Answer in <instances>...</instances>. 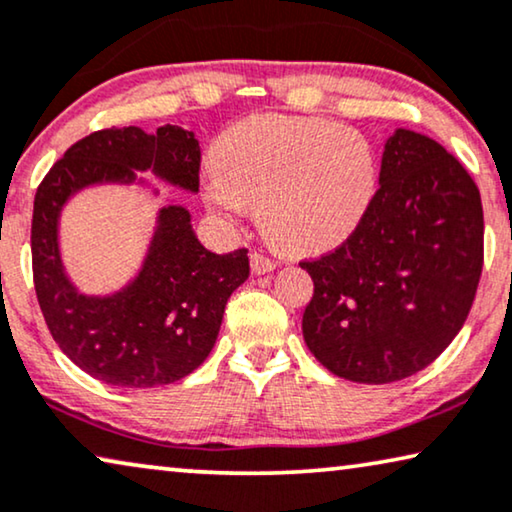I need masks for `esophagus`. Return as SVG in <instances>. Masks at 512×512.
Instances as JSON below:
<instances>
[{
	"label": "esophagus",
	"mask_w": 512,
	"mask_h": 512,
	"mask_svg": "<svg viewBox=\"0 0 512 512\" xmlns=\"http://www.w3.org/2000/svg\"><path fill=\"white\" fill-rule=\"evenodd\" d=\"M274 268H277V263H274L270 256L261 254V251H254V254H251V270H254L256 274H265Z\"/></svg>",
	"instance_id": "34e87169"
}]
</instances>
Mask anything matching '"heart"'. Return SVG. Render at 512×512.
<instances>
[{"label":"heart","mask_w":512,"mask_h":512,"mask_svg":"<svg viewBox=\"0 0 512 512\" xmlns=\"http://www.w3.org/2000/svg\"><path fill=\"white\" fill-rule=\"evenodd\" d=\"M212 164L214 210L235 217L258 205L265 233L291 251L348 238L379 191L372 140L323 117H249L219 138Z\"/></svg>","instance_id":"obj_1"}]
</instances>
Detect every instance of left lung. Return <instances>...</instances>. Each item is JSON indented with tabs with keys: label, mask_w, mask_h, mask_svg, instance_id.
<instances>
[{
	"label": "left lung",
	"mask_w": 512,
	"mask_h": 512,
	"mask_svg": "<svg viewBox=\"0 0 512 512\" xmlns=\"http://www.w3.org/2000/svg\"><path fill=\"white\" fill-rule=\"evenodd\" d=\"M365 219L328 254L300 261L314 281L302 335L325 369L358 383L420 372L453 342L483 272L480 191L453 154L397 129Z\"/></svg>",
	"instance_id": "8db88e82"
}]
</instances>
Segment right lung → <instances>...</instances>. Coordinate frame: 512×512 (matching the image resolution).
<instances>
[{
  "label": "right lung",
  "instance_id": "add662e5",
  "mask_svg": "<svg viewBox=\"0 0 512 512\" xmlns=\"http://www.w3.org/2000/svg\"><path fill=\"white\" fill-rule=\"evenodd\" d=\"M133 168L198 191L201 145L194 133L110 127L73 143L34 196L32 274L50 335L66 358L117 388H157L194 372L217 342L231 293L249 277L247 249L207 251L189 212L164 207L150 254L133 284L110 298H87L66 279L57 217L73 191L94 182H131Z\"/></svg>",
  "mask_w": 512,
  "mask_h": 512
}]
</instances>
